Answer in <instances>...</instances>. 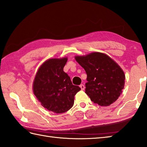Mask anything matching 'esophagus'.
<instances>
[{
    "mask_svg": "<svg viewBox=\"0 0 147 147\" xmlns=\"http://www.w3.org/2000/svg\"><path fill=\"white\" fill-rule=\"evenodd\" d=\"M80 87L81 88V89H82V90H85V85H83V84H82V85H80Z\"/></svg>",
    "mask_w": 147,
    "mask_h": 147,
    "instance_id": "obj_1",
    "label": "esophagus"
}]
</instances>
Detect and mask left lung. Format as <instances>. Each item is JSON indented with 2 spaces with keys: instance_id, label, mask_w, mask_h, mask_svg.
Wrapping results in <instances>:
<instances>
[{
  "instance_id": "left-lung-1",
  "label": "left lung",
  "mask_w": 147,
  "mask_h": 147,
  "mask_svg": "<svg viewBox=\"0 0 147 147\" xmlns=\"http://www.w3.org/2000/svg\"><path fill=\"white\" fill-rule=\"evenodd\" d=\"M75 59L87 74L85 93L92 102L109 106L117 100L124 88L125 76L116 62L100 52L76 56Z\"/></svg>"
}]
</instances>
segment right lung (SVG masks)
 <instances>
[{"label": "right lung", "instance_id": "obj_1", "mask_svg": "<svg viewBox=\"0 0 147 147\" xmlns=\"http://www.w3.org/2000/svg\"><path fill=\"white\" fill-rule=\"evenodd\" d=\"M67 57L45 61L36 74L33 92L43 107L57 114L64 113L74 105V96L81 88L73 85L64 72Z\"/></svg>", "mask_w": 147, "mask_h": 147}]
</instances>
